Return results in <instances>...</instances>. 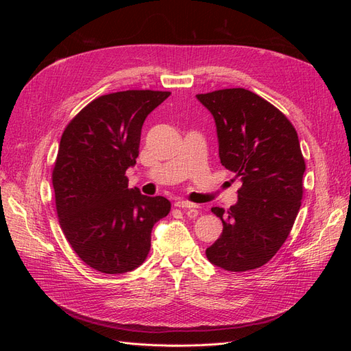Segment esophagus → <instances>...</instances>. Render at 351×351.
<instances>
[{
    "label": "esophagus",
    "instance_id": "1",
    "mask_svg": "<svg viewBox=\"0 0 351 351\" xmlns=\"http://www.w3.org/2000/svg\"><path fill=\"white\" fill-rule=\"evenodd\" d=\"M176 206L182 208V209H196L197 208L196 204H192V202H187V200H177Z\"/></svg>",
    "mask_w": 351,
    "mask_h": 351
}]
</instances>
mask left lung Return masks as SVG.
I'll use <instances>...</instances> for the list:
<instances>
[{
    "label": "left lung",
    "instance_id": "8db88e82",
    "mask_svg": "<svg viewBox=\"0 0 351 351\" xmlns=\"http://www.w3.org/2000/svg\"><path fill=\"white\" fill-rule=\"evenodd\" d=\"M196 98L215 120L221 164L243 183L237 204L210 209L222 232L206 256L226 271L256 269L280 250L300 209L306 165L299 137L281 111L250 90Z\"/></svg>",
    "mask_w": 351,
    "mask_h": 351
}]
</instances>
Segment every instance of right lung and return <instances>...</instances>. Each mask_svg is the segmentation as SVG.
<instances>
[{
  "mask_svg": "<svg viewBox=\"0 0 351 351\" xmlns=\"http://www.w3.org/2000/svg\"><path fill=\"white\" fill-rule=\"evenodd\" d=\"M169 92L124 90L86 105L61 136L52 173L57 214L77 256L104 274H124L143 263L151 232L171 204L129 189L125 169L136 165L142 125Z\"/></svg>",
  "mask_w": 351,
  "mask_h": 351,
  "instance_id": "obj_1",
  "label": "right lung"
}]
</instances>
